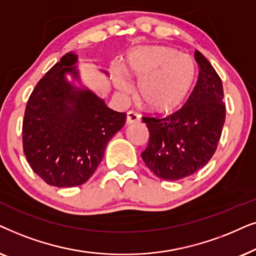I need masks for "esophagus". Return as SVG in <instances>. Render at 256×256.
I'll use <instances>...</instances> for the list:
<instances>
[{
	"label": "esophagus",
	"mask_w": 256,
	"mask_h": 256,
	"mask_svg": "<svg viewBox=\"0 0 256 256\" xmlns=\"http://www.w3.org/2000/svg\"><path fill=\"white\" fill-rule=\"evenodd\" d=\"M140 120V116H139L136 111H128V116H126V124H134Z\"/></svg>",
	"instance_id": "34e87169"
}]
</instances>
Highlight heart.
Returning <instances> with one entry per match:
<instances>
[{"label":"heart","instance_id":"obj_1","mask_svg":"<svg viewBox=\"0 0 256 256\" xmlns=\"http://www.w3.org/2000/svg\"><path fill=\"white\" fill-rule=\"evenodd\" d=\"M128 69L139 80V94L153 111L168 112L185 100L196 77V62L190 54L168 46H144L134 50ZM114 83L122 92L131 90L120 69H114Z\"/></svg>","mask_w":256,"mask_h":256}]
</instances>
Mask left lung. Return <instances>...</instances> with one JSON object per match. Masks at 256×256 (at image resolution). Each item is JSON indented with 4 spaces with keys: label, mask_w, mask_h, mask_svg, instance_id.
Listing matches in <instances>:
<instances>
[{
    "label": "left lung",
    "mask_w": 256,
    "mask_h": 256,
    "mask_svg": "<svg viewBox=\"0 0 256 256\" xmlns=\"http://www.w3.org/2000/svg\"><path fill=\"white\" fill-rule=\"evenodd\" d=\"M199 77L188 100L168 116H146L150 138L142 153L145 165L164 180H180L196 173L216 153L226 118L219 74L196 50Z\"/></svg>",
    "instance_id": "8db88e82"
}]
</instances>
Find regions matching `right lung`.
I'll use <instances>...</instances> for the list:
<instances>
[{"label": "right lung", "instance_id": "add662e5", "mask_svg": "<svg viewBox=\"0 0 256 256\" xmlns=\"http://www.w3.org/2000/svg\"><path fill=\"white\" fill-rule=\"evenodd\" d=\"M77 54L68 52L40 80L30 94L22 126L23 152L48 185L86 182L104 156L108 142L126 122L88 88H77ZM106 74V72H105Z\"/></svg>", "mask_w": 256, "mask_h": 256}]
</instances>
